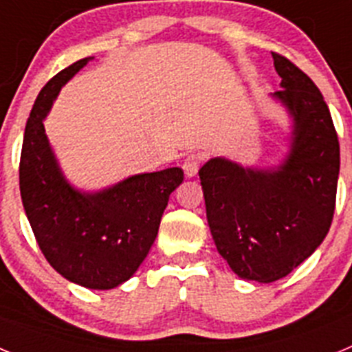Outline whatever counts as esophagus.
<instances>
[{
    "label": "esophagus",
    "mask_w": 352,
    "mask_h": 352,
    "mask_svg": "<svg viewBox=\"0 0 352 352\" xmlns=\"http://www.w3.org/2000/svg\"><path fill=\"white\" fill-rule=\"evenodd\" d=\"M203 160H204L203 153H199V151H192V153L186 155L185 160H183V170H185V174L188 176V178H192V176L197 174Z\"/></svg>",
    "instance_id": "1"
}]
</instances>
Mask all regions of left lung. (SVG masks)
Wrapping results in <instances>:
<instances>
[{
  "mask_svg": "<svg viewBox=\"0 0 352 352\" xmlns=\"http://www.w3.org/2000/svg\"><path fill=\"white\" fill-rule=\"evenodd\" d=\"M273 93L294 118L291 153L278 169L206 162L199 178L217 250L239 278L270 284L312 256L333 220L340 146L329 109L305 72L272 52Z\"/></svg>",
  "mask_w": 352,
  "mask_h": 352,
  "instance_id": "obj_1",
  "label": "left lung"
}]
</instances>
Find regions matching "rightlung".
Here are the masks:
<instances>
[{"label": "right lung", "instance_id": "obj_1", "mask_svg": "<svg viewBox=\"0 0 352 352\" xmlns=\"http://www.w3.org/2000/svg\"><path fill=\"white\" fill-rule=\"evenodd\" d=\"M89 60L56 74L36 96L24 130L19 186L47 263L67 280L105 291L129 280L146 259L183 170L170 167L138 174L96 194L68 185L49 146L43 118L61 86Z\"/></svg>", "mask_w": 352, "mask_h": 352}]
</instances>
